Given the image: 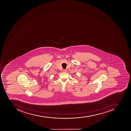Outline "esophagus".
<instances>
[{
	"mask_svg": "<svg viewBox=\"0 0 131 131\" xmlns=\"http://www.w3.org/2000/svg\"><path fill=\"white\" fill-rule=\"evenodd\" d=\"M63 72H67V69H64L63 70Z\"/></svg>",
	"mask_w": 131,
	"mask_h": 131,
	"instance_id": "obj_1",
	"label": "esophagus"
}]
</instances>
